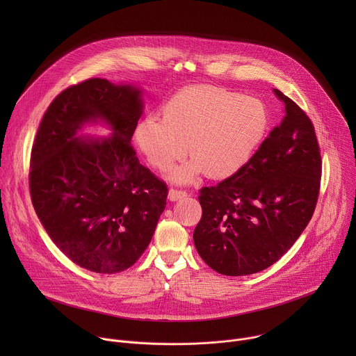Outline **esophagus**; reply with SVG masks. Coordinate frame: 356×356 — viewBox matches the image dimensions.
Wrapping results in <instances>:
<instances>
[{
	"instance_id": "1",
	"label": "esophagus",
	"mask_w": 356,
	"mask_h": 356,
	"mask_svg": "<svg viewBox=\"0 0 356 356\" xmlns=\"http://www.w3.org/2000/svg\"><path fill=\"white\" fill-rule=\"evenodd\" d=\"M187 197V191L184 190H177V188H170L169 190V200L170 201H177Z\"/></svg>"
}]
</instances>
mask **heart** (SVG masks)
<instances>
[{
	"instance_id": "heart-1",
	"label": "heart",
	"mask_w": 356,
	"mask_h": 356,
	"mask_svg": "<svg viewBox=\"0 0 356 356\" xmlns=\"http://www.w3.org/2000/svg\"><path fill=\"white\" fill-rule=\"evenodd\" d=\"M270 127V110L261 98L216 86H193L166 101L162 121L143 118L135 129V142L159 172L181 161L188 145L193 159L170 173L176 183H188L201 173L224 180L249 165Z\"/></svg>"
}]
</instances>
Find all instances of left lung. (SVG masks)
I'll return each instance as SVG.
<instances>
[{"label": "left lung", "mask_w": 356, "mask_h": 356, "mask_svg": "<svg viewBox=\"0 0 356 356\" xmlns=\"http://www.w3.org/2000/svg\"><path fill=\"white\" fill-rule=\"evenodd\" d=\"M284 118L238 175L202 187L193 239L201 259L227 276L265 270L310 222L320 193L321 155L313 122L293 99Z\"/></svg>", "instance_id": "left-lung-1"}]
</instances>
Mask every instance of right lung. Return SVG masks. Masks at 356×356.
I'll list each match as a JSON object with an SVG mask.
<instances>
[{
    "label": "right lung",
    "mask_w": 356,
    "mask_h": 356,
    "mask_svg": "<svg viewBox=\"0 0 356 356\" xmlns=\"http://www.w3.org/2000/svg\"><path fill=\"white\" fill-rule=\"evenodd\" d=\"M140 90L88 79L62 91L39 125L29 169L33 209L50 239L95 273L131 268L147 248L166 207L168 186L142 166L131 145ZM110 137H77L87 122Z\"/></svg>",
    "instance_id": "right-lung-1"
}]
</instances>
